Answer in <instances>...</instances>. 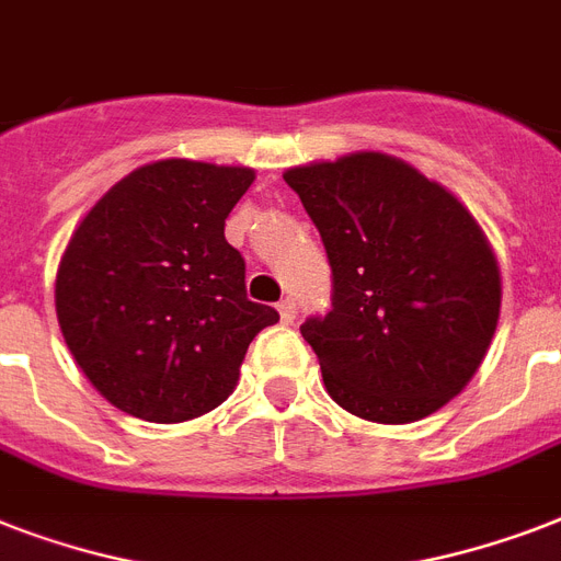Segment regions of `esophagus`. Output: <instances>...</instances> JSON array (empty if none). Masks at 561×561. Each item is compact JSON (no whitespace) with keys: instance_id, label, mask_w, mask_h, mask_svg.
<instances>
[{"instance_id":"1","label":"esophagus","mask_w":561,"mask_h":561,"mask_svg":"<svg viewBox=\"0 0 561 561\" xmlns=\"http://www.w3.org/2000/svg\"><path fill=\"white\" fill-rule=\"evenodd\" d=\"M279 317L285 325H294V320H297V302H294V299H282Z\"/></svg>"}]
</instances>
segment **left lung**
Instances as JSON below:
<instances>
[{
    "label": "left lung",
    "instance_id": "left-lung-1",
    "mask_svg": "<svg viewBox=\"0 0 561 561\" xmlns=\"http://www.w3.org/2000/svg\"><path fill=\"white\" fill-rule=\"evenodd\" d=\"M323 236L332 311L308 320L329 396L352 416L408 425L466 390L501 317V267L454 192L381 151L285 174Z\"/></svg>",
    "mask_w": 561,
    "mask_h": 561
}]
</instances>
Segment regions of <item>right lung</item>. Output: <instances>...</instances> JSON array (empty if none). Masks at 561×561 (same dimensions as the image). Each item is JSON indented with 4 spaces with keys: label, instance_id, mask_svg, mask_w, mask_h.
<instances>
[{
    "label": "right lung",
    "instance_id": "right-lung-1",
    "mask_svg": "<svg viewBox=\"0 0 561 561\" xmlns=\"http://www.w3.org/2000/svg\"><path fill=\"white\" fill-rule=\"evenodd\" d=\"M255 171L148 162L95 201L55 279L57 323L75 364L145 422H186L236 390L247 346L279 323L247 299L244 259L224 224Z\"/></svg>",
    "mask_w": 561,
    "mask_h": 561
}]
</instances>
